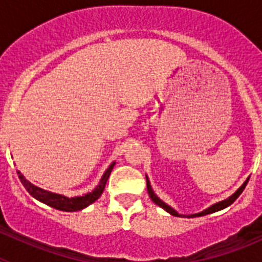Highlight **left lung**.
Wrapping results in <instances>:
<instances>
[{
  "mask_svg": "<svg viewBox=\"0 0 262 262\" xmlns=\"http://www.w3.org/2000/svg\"><path fill=\"white\" fill-rule=\"evenodd\" d=\"M145 178H147V190H148V194H149V198H151V200L154 201V202L156 203L157 206H160V207H161V209H164V210H165V211H168L169 214H170V215H173V216H181V214H178V212L176 211L174 209H172V207H170V206H169V205H166L165 202H163V201L160 200L159 196H157L156 194L154 193V190H152L151 184H149V181H148V177H147V176H145ZM248 180H249V178H247V181H245L244 184H243L242 186H240L239 189H237V190H236L235 193H233L232 195L230 196V198H227V200L222 201V202H217V203H215V205L210 206L209 209L203 210L202 212H198V214H191V215H184V216H187V217L203 216V215L211 214V212H215V211H219V210H223V209H226L227 206L232 205V203L235 202L236 200H237V196H239L240 194L243 193V190H244V189H245V186H247V184H248Z\"/></svg>",
  "mask_w": 262,
  "mask_h": 262,
  "instance_id": "1",
  "label": "left lung"
}]
</instances>
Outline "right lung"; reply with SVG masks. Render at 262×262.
Instances as JSON below:
<instances>
[{"mask_svg": "<svg viewBox=\"0 0 262 262\" xmlns=\"http://www.w3.org/2000/svg\"><path fill=\"white\" fill-rule=\"evenodd\" d=\"M115 163L111 164L107 168L105 173H103L102 178L99 184L97 185V187L93 191L85 194V195L80 196H66L61 195V194L56 193H51V191L45 190V189H40V187L32 185L31 182H29L26 178L23 177L22 173L18 170V177H19L20 182L23 184L25 189L30 193V195H32L35 200H38L39 202L46 203L47 206H51L53 209L60 210V211H67V212H73V211H80V210L85 209L89 205H92L93 202H96L98 200L101 194L103 193L106 186V182H107V178L110 176L111 170L114 168Z\"/></svg>", "mask_w": 262, "mask_h": 262, "instance_id": "add662e5", "label": "right lung"}]
</instances>
